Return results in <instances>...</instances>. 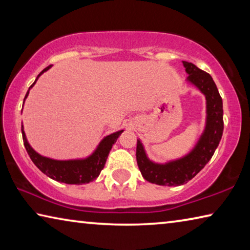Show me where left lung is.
<instances>
[{
	"label": "left lung",
	"instance_id": "1",
	"mask_svg": "<svg viewBox=\"0 0 250 250\" xmlns=\"http://www.w3.org/2000/svg\"><path fill=\"white\" fill-rule=\"evenodd\" d=\"M188 82L195 84L207 100V122L204 133L191 153L167 164H155L146 158L142 143L138 140L137 162L142 176L150 183L179 186L192 180L213 156L219 145L223 130V100L213 78L192 62H183Z\"/></svg>",
	"mask_w": 250,
	"mask_h": 250
}]
</instances>
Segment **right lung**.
<instances>
[{
  "mask_svg": "<svg viewBox=\"0 0 250 250\" xmlns=\"http://www.w3.org/2000/svg\"><path fill=\"white\" fill-rule=\"evenodd\" d=\"M50 66L46 67V68L41 71L37 78L44 73V71L48 70ZM36 78V80H37ZM36 80L34 83L29 87V89L35 84ZM28 89V91H29ZM28 91L25 98L28 95ZM24 98V100H25ZM122 131H118L116 133H112L105 137L103 141L100 142L99 146L94 152V154L90 155L89 158L86 160H73V161H57L52 160L45 156L40 155L37 152L34 151L31 146L28 145L26 141V137H25L24 131L22 130L23 135V142L26 149L29 158L33 161V163L40 168V170L47 175L50 179L55 181L62 182L66 184H86L96 180L99 176L101 170H103L105 161L109 155V152L111 150L112 145L116 143L117 139L122 133Z\"/></svg>",
  "mask_w": 250,
  "mask_h": 250,
  "instance_id": "1",
  "label": "right lung"
}]
</instances>
